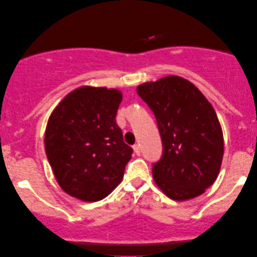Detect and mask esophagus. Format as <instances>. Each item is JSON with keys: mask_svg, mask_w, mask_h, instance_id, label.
<instances>
[{"mask_svg": "<svg viewBox=\"0 0 257 257\" xmlns=\"http://www.w3.org/2000/svg\"><path fill=\"white\" fill-rule=\"evenodd\" d=\"M133 150H135V153L137 154V156H140V146L138 145V144L133 146Z\"/></svg>", "mask_w": 257, "mask_h": 257, "instance_id": "esophagus-1", "label": "esophagus"}]
</instances>
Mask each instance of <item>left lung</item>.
I'll return each instance as SVG.
<instances>
[{
	"mask_svg": "<svg viewBox=\"0 0 257 257\" xmlns=\"http://www.w3.org/2000/svg\"><path fill=\"white\" fill-rule=\"evenodd\" d=\"M137 93L156 115L163 156L153 164L156 184L168 198L184 201L205 193L219 175L223 136L212 104L179 76L144 83Z\"/></svg>",
	"mask_w": 257,
	"mask_h": 257,
	"instance_id": "obj_1",
	"label": "left lung"
}]
</instances>
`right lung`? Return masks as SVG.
Instances as JSON below:
<instances>
[{"mask_svg":"<svg viewBox=\"0 0 257 257\" xmlns=\"http://www.w3.org/2000/svg\"><path fill=\"white\" fill-rule=\"evenodd\" d=\"M122 94L82 86L63 98L49 118L44 146L58 185L73 198L96 202L120 184L133 150L115 121Z\"/></svg>","mask_w":257,"mask_h":257,"instance_id":"obj_1","label":"right lung"}]
</instances>
